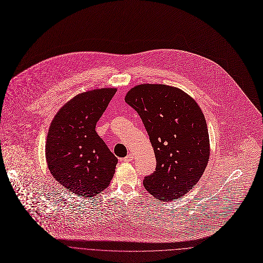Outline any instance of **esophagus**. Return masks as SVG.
<instances>
[{
	"instance_id": "obj_1",
	"label": "esophagus",
	"mask_w": 263,
	"mask_h": 263,
	"mask_svg": "<svg viewBox=\"0 0 263 263\" xmlns=\"http://www.w3.org/2000/svg\"><path fill=\"white\" fill-rule=\"evenodd\" d=\"M133 154H127L125 157H123V159H122V162H124V163H129V162H132L133 161Z\"/></svg>"
}]
</instances>
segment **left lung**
<instances>
[{"label":"left lung","instance_id":"8db88e82","mask_svg":"<svg viewBox=\"0 0 263 263\" xmlns=\"http://www.w3.org/2000/svg\"><path fill=\"white\" fill-rule=\"evenodd\" d=\"M125 102L141 117L156 159L155 171L143 180L145 189L165 202L190 192L211 154L206 120L198 103L182 90L162 84L132 88Z\"/></svg>","mask_w":263,"mask_h":263}]
</instances>
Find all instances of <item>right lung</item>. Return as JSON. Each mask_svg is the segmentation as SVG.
I'll list each match as a JSON object with an SVG mask.
<instances>
[{"label": "right lung", "mask_w": 263, "mask_h": 263, "mask_svg": "<svg viewBox=\"0 0 263 263\" xmlns=\"http://www.w3.org/2000/svg\"><path fill=\"white\" fill-rule=\"evenodd\" d=\"M116 91L102 88L80 93L50 123L45 144L47 167L60 184L79 196L101 193L114 176L118 159L95 126Z\"/></svg>", "instance_id": "obj_1"}]
</instances>
